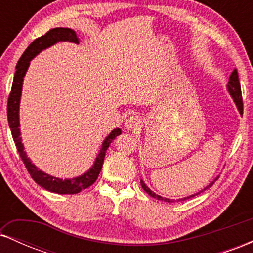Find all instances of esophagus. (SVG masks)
Masks as SVG:
<instances>
[{
	"mask_svg": "<svg viewBox=\"0 0 253 253\" xmlns=\"http://www.w3.org/2000/svg\"><path fill=\"white\" fill-rule=\"evenodd\" d=\"M125 126H126L128 129L136 128V127L140 126V118L136 117V115H132V117L127 119L126 123H125Z\"/></svg>",
	"mask_w": 253,
	"mask_h": 253,
	"instance_id": "34e87169",
	"label": "esophagus"
}]
</instances>
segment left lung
<instances>
[{
  "label": "left lung",
  "instance_id": "1",
  "mask_svg": "<svg viewBox=\"0 0 253 253\" xmlns=\"http://www.w3.org/2000/svg\"><path fill=\"white\" fill-rule=\"evenodd\" d=\"M227 89L229 91V94H231V96L233 97L234 102H236L238 109H239L240 113H243V97H242V89H240V82H239V78H238V71L237 69H234L233 71H232L231 76H229V81H228V85H227ZM214 182H211L208 187H211L213 185ZM140 184L141 187H143V189L146 191L147 194H149L150 196L155 197V199L157 200H162V201H167V202H173V200H170V199H163L162 196L157 195V194L153 193L152 190L149 189V187H146V184L143 181H140ZM207 187V188H208ZM207 188H205V189H207ZM200 194V193H197ZM197 194H195V195H197ZM195 195H190L189 197H184V199L182 200H187V199H190V197H194Z\"/></svg>",
  "mask_w": 253,
  "mask_h": 253
}]
</instances>
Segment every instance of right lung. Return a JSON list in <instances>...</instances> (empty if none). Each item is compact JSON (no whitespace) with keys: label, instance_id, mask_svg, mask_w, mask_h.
I'll list each match as a JSON object with an SVG mask.
<instances>
[{"label":"right lung","instance_id":"add662e5","mask_svg":"<svg viewBox=\"0 0 253 253\" xmlns=\"http://www.w3.org/2000/svg\"><path fill=\"white\" fill-rule=\"evenodd\" d=\"M58 42H71L75 43H78V38L72 31L71 28H63L57 27L52 28L45 33L43 36L37 38L33 42L26 48L21 58L19 59L16 65V71L14 75L13 84H11V90L9 97H8V104H7V117H8V124H9L11 135H13L14 143L16 145V149L19 151V155L21 157L22 162H24L26 169H27L28 173H30L34 182L42 185L46 190L52 191V193L57 194H77L81 190L86 189L90 185H92L95 181L97 179L100 171L102 169L104 156H106V151L109 147V144L117 138L118 135L121 134V129L117 128L112 130V133L104 139L102 144V149H101L100 153L96 157L95 164L92 165L91 169L84 175L76 177L72 179H60L52 177L47 173L40 171L34 164H32L26 152L24 151V145L21 143V136H20V123H19V104H20V97H21V90H22V82H24V76L27 71L28 66H30V62L32 58L37 56L39 52H42L45 48L50 47V46L54 45Z\"/></svg>","mask_w":253,"mask_h":253}]
</instances>
